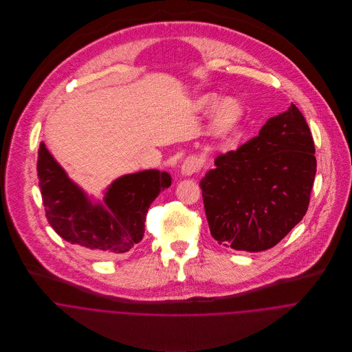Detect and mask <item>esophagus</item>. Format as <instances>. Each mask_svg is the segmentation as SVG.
<instances>
[{
  "label": "esophagus",
  "instance_id": "obj_1",
  "mask_svg": "<svg viewBox=\"0 0 352 352\" xmlns=\"http://www.w3.org/2000/svg\"><path fill=\"white\" fill-rule=\"evenodd\" d=\"M201 166V160L197 158V157H194V155H190V157L186 158V161H184L183 165H182V173H183L184 176L195 175L197 172H199Z\"/></svg>",
  "mask_w": 352,
  "mask_h": 352
}]
</instances>
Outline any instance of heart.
I'll list each match as a JSON object with an SVG mask.
<instances>
[{
    "label": "heart",
    "mask_w": 352,
    "mask_h": 352,
    "mask_svg": "<svg viewBox=\"0 0 352 352\" xmlns=\"http://www.w3.org/2000/svg\"><path fill=\"white\" fill-rule=\"evenodd\" d=\"M217 100H218V96L215 94H204L198 98L197 107L198 109L204 111L212 107ZM241 112H243V107L237 99L234 98L222 99L214 108V113H212L214 129L219 133L230 130L240 119Z\"/></svg>",
    "instance_id": "1"
}]
</instances>
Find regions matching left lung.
<instances>
[{
  "mask_svg": "<svg viewBox=\"0 0 352 352\" xmlns=\"http://www.w3.org/2000/svg\"><path fill=\"white\" fill-rule=\"evenodd\" d=\"M199 186L211 236L236 251L275 247L306 214L316 176L314 142L292 104L258 135L221 154Z\"/></svg>",
  "mask_w": 352,
  "mask_h": 352,
  "instance_id": "1",
  "label": "left lung"
}]
</instances>
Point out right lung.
Segmentation results:
<instances>
[{"mask_svg":"<svg viewBox=\"0 0 352 352\" xmlns=\"http://www.w3.org/2000/svg\"><path fill=\"white\" fill-rule=\"evenodd\" d=\"M38 177L51 228L67 243L102 257L120 256L142 240L151 203L172 184L168 172L146 169L118 177L95 201L67 176L45 142Z\"/></svg>","mask_w":352,"mask_h":352,"instance_id":"obj_1","label":"right lung"}]
</instances>
